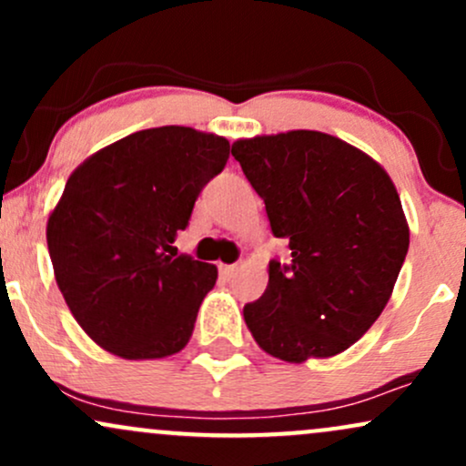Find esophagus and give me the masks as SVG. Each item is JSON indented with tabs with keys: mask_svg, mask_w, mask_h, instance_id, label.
Masks as SVG:
<instances>
[{
	"mask_svg": "<svg viewBox=\"0 0 466 466\" xmlns=\"http://www.w3.org/2000/svg\"><path fill=\"white\" fill-rule=\"evenodd\" d=\"M237 269H238L237 265H221V267H218V271H221V276L226 278V280H229V278L237 274Z\"/></svg>",
	"mask_w": 466,
	"mask_h": 466,
	"instance_id": "1",
	"label": "esophagus"
}]
</instances>
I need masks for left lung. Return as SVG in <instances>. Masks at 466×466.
Here are the masks:
<instances>
[{
    "label": "left lung",
    "instance_id": "obj_1",
    "mask_svg": "<svg viewBox=\"0 0 466 466\" xmlns=\"http://www.w3.org/2000/svg\"><path fill=\"white\" fill-rule=\"evenodd\" d=\"M291 260L269 263V285L243 318L271 357L302 363L350 349L392 296L410 248L399 192L370 155L319 131L232 144Z\"/></svg>",
    "mask_w": 466,
    "mask_h": 466
}]
</instances>
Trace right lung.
Listing matches in <instances>:
<instances>
[{
  "label": "right lung",
  "mask_w": 466,
  "mask_h": 466,
  "mask_svg": "<svg viewBox=\"0 0 466 466\" xmlns=\"http://www.w3.org/2000/svg\"><path fill=\"white\" fill-rule=\"evenodd\" d=\"M228 157L226 137L157 127L100 148L69 175L47 218V249L69 311L100 349L162 360L188 344L217 267L173 243Z\"/></svg>",
  "instance_id": "add662e5"
}]
</instances>
